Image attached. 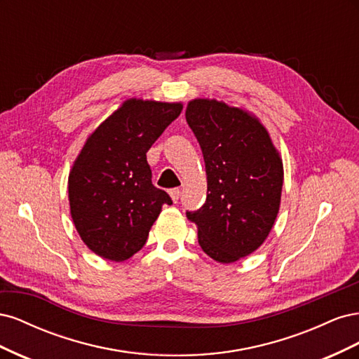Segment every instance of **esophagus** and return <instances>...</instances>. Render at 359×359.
<instances>
[{
	"label": "esophagus",
	"instance_id": "1",
	"mask_svg": "<svg viewBox=\"0 0 359 359\" xmlns=\"http://www.w3.org/2000/svg\"><path fill=\"white\" fill-rule=\"evenodd\" d=\"M169 194H170L172 201L177 203L178 199H180V196H181V190H180V189H172V190H169Z\"/></svg>",
	"mask_w": 359,
	"mask_h": 359
}]
</instances>
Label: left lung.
<instances>
[{
	"instance_id": "obj_1",
	"label": "left lung",
	"mask_w": 359,
	"mask_h": 359,
	"mask_svg": "<svg viewBox=\"0 0 359 359\" xmlns=\"http://www.w3.org/2000/svg\"><path fill=\"white\" fill-rule=\"evenodd\" d=\"M186 119L201 145L206 202L187 212L215 262L233 264L265 243L283 189V160L260 119L241 106L191 99Z\"/></svg>"
}]
</instances>
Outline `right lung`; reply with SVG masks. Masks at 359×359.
Here are the masks:
<instances>
[{
    "mask_svg": "<svg viewBox=\"0 0 359 359\" xmlns=\"http://www.w3.org/2000/svg\"><path fill=\"white\" fill-rule=\"evenodd\" d=\"M181 111V102L132 97L86 137L69 173V203L76 231L97 256L132 257L172 203L151 182L147 153Z\"/></svg>",
    "mask_w": 359,
    "mask_h": 359,
    "instance_id": "add662e5",
    "label": "right lung"
}]
</instances>
